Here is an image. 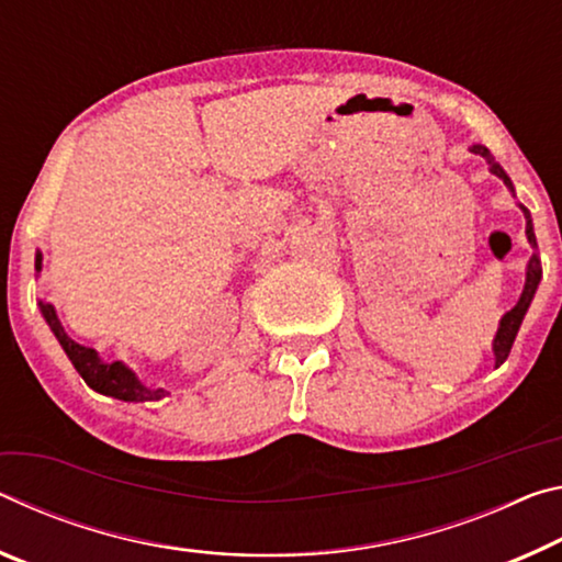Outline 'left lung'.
I'll return each mask as SVG.
<instances>
[{
  "label": "left lung",
  "instance_id": "1",
  "mask_svg": "<svg viewBox=\"0 0 562 562\" xmlns=\"http://www.w3.org/2000/svg\"><path fill=\"white\" fill-rule=\"evenodd\" d=\"M471 151H473V154H481V156H485V159H488V164H491V171L495 173V177L503 179V181H505V187L513 189V183H510V179H508V173H505V171L501 169V164H495V161H493V156H491V151H488V149H485V146H481V144H473V146H471ZM522 211H526V218H528V226H526L528 241H530V246H532V248H536L538 244H536V234H532L530 214H528V209H522ZM540 276H542L540 259H538V254H532V259H530V263H528L526 289H522V296H520V301L515 303V306L508 311V314L503 316L498 334H495V341H493L495 366H501V363L505 361V358H508L510 348H513V341H515V336H518V328H520V324H522V316H526V311H528V306H530V301H532V296H536V289H538V283H540Z\"/></svg>",
  "mask_w": 562,
  "mask_h": 562
}]
</instances>
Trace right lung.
<instances>
[{"label":"right lung","mask_w":562,"mask_h":562,"mask_svg":"<svg viewBox=\"0 0 562 562\" xmlns=\"http://www.w3.org/2000/svg\"><path fill=\"white\" fill-rule=\"evenodd\" d=\"M42 269V256L36 254V271ZM42 306V314L47 318L49 328L54 330V336L59 338V344L64 351H67L69 361L77 368L81 379L89 385V389H94L104 395H114L119 401H156L161 398L164 391H149L146 385L139 383V379L128 371L124 363H104L101 358L97 356L94 348H87V346H79L77 341H71V338L64 334V328L59 324L57 314H54V308L49 303H40Z\"/></svg>","instance_id":"right-lung-1"}]
</instances>
